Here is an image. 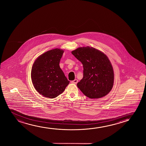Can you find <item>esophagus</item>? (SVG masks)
Instances as JSON below:
<instances>
[{
    "label": "esophagus",
    "mask_w": 146,
    "mask_h": 146,
    "mask_svg": "<svg viewBox=\"0 0 146 146\" xmlns=\"http://www.w3.org/2000/svg\"><path fill=\"white\" fill-rule=\"evenodd\" d=\"M78 80H77V79H75V80H73V81H72V83H73V84H76L77 83H78Z\"/></svg>",
    "instance_id": "esophagus-1"
}]
</instances>
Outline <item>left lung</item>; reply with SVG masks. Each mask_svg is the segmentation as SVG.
I'll return each mask as SVG.
<instances>
[{
	"mask_svg": "<svg viewBox=\"0 0 146 146\" xmlns=\"http://www.w3.org/2000/svg\"><path fill=\"white\" fill-rule=\"evenodd\" d=\"M71 53L83 66V77L77 84L78 88L91 99L107 95L112 90L114 80L113 68L108 57L89 46L77 48Z\"/></svg>",
	"mask_w": 146,
	"mask_h": 146,
	"instance_id": "1",
	"label": "left lung"
}]
</instances>
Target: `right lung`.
Listing matches in <instances>:
<instances>
[{
  "label": "right lung",
  "mask_w": 146,
  "mask_h": 146,
  "mask_svg": "<svg viewBox=\"0 0 146 146\" xmlns=\"http://www.w3.org/2000/svg\"><path fill=\"white\" fill-rule=\"evenodd\" d=\"M64 50H49L36 59L32 65L31 77L36 91L46 98H54L62 94L70 81L59 66Z\"/></svg>",
  "instance_id": "right-lung-1"
}]
</instances>
